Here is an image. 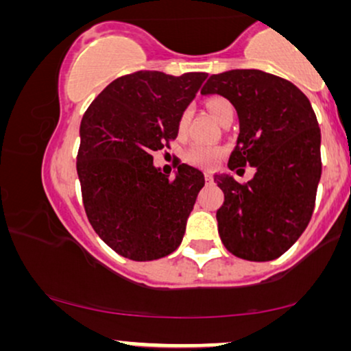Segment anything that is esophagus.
Here are the masks:
<instances>
[{
	"label": "esophagus",
	"mask_w": 351,
	"mask_h": 351,
	"mask_svg": "<svg viewBox=\"0 0 351 351\" xmlns=\"http://www.w3.org/2000/svg\"><path fill=\"white\" fill-rule=\"evenodd\" d=\"M205 180L208 182L213 181V173H211V171H205Z\"/></svg>",
	"instance_id": "1"
}]
</instances>
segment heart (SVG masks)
<instances>
[{"instance_id": "obj_1", "label": "heart", "mask_w": 351, "mask_h": 351, "mask_svg": "<svg viewBox=\"0 0 351 351\" xmlns=\"http://www.w3.org/2000/svg\"><path fill=\"white\" fill-rule=\"evenodd\" d=\"M205 105H206V110L211 112V116H213L218 122L223 121L229 112H234L230 103L223 97L208 98ZM187 121H189V111H184L180 116V121H178V130L180 132L184 130L187 125ZM221 154H223V151L213 145L194 143V145H192L186 152V160L189 162L191 165L200 167V169H211V167L218 164Z\"/></svg>"}]
</instances>
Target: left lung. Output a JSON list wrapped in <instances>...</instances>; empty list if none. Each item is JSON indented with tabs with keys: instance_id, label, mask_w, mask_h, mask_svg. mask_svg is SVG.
Listing matches in <instances>:
<instances>
[{
	"instance_id": "1",
	"label": "left lung",
	"mask_w": 351,
	"mask_h": 351,
	"mask_svg": "<svg viewBox=\"0 0 351 351\" xmlns=\"http://www.w3.org/2000/svg\"><path fill=\"white\" fill-rule=\"evenodd\" d=\"M200 93L227 98L239 114L240 133L227 167L256 169L246 184L215 175L224 192L216 211L221 240L237 258H280L312 218L322 178V133L312 105L293 82L261 70L213 75Z\"/></svg>"
}]
</instances>
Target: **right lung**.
Returning <instances> with one entry per match:
<instances>
[{"label": "right lung", "mask_w": 351, "mask_h": 351, "mask_svg": "<svg viewBox=\"0 0 351 351\" xmlns=\"http://www.w3.org/2000/svg\"><path fill=\"white\" fill-rule=\"evenodd\" d=\"M206 73L136 71L103 88L81 121L77 176L88 223L117 254L154 261L180 246L204 173L186 164L175 178L152 152L178 135V121Z\"/></svg>", "instance_id": "1"}]
</instances>
